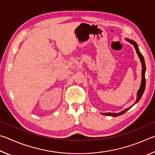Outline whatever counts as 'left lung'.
<instances>
[{
    "label": "left lung",
    "instance_id": "left-lung-1",
    "mask_svg": "<svg viewBox=\"0 0 155 155\" xmlns=\"http://www.w3.org/2000/svg\"><path fill=\"white\" fill-rule=\"evenodd\" d=\"M126 41H128V42L130 43L131 44H133V46H134V48L136 51V52H137V55L139 57V58L140 59V61H141V66H142V70H141V85H140V89H139V90L137 91V100H136V101L135 102V104L137 103L139 101H140V98H141V96H142L144 92V90H145V87H146V78H145V73H146V64H145V61H144V58L142 54L140 51V50H139L138 48V46L137 43L135 42L132 40H130V39L128 38H125ZM134 104H133L132 106H130L129 108H127L123 110V111H120V113H101L103 115H108V116H112V117H117V116H119V115H121L122 114H124L125 112H127L128 109H129L130 107H132Z\"/></svg>",
    "mask_w": 155,
    "mask_h": 155
}]
</instances>
